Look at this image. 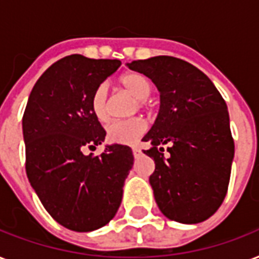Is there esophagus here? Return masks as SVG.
Listing matches in <instances>:
<instances>
[{
    "label": "esophagus",
    "instance_id": "obj_1",
    "mask_svg": "<svg viewBox=\"0 0 259 259\" xmlns=\"http://www.w3.org/2000/svg\"><path fill=\"white\" fill-rule=\"evenodd\" d=\"M132 150H133V156H134V157H140V156H141L142 152H141V149H140V148H133V149H132Z\"/></svg>",
    "mask_w": 259,
    "mask_h": 259
}]
</instances>
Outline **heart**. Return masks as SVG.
<instances>
[{
  "mask_svg": "<svg viewBox=\"0 0 259 259\" xmlns=\"http://www.w3.org/2000/svg\"><path fill=\"white\" fill-rule=\"evenodd\" d=\"M122 87L132 94L134 98H137L136 109H144L146 106V98H149L152 93V84L149 79L145 75L140 72H127L122 75L119 79ZM91 110L98 121L102 123L110 119V99H109V89L106 84L98 86L94 91L91 98ZM146 132L145 121L140 117L130 118L125 121H115L110 123L106 129L107 140L113 144L119 145H132L136 144L137 140Z\"/></svg>",
  "mask_w": 259,
  "mask_h": 259,
  "instance_id": "1",
  "label": "heart"
}]
</instances>
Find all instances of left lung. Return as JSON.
Listing matches in <instances>:
<instances>
[{
  "label": "left lung",
  "mask_w": 259,
  "mask_h": 259,
  "mask_svg": "<svg viewBox=\"0 0 259 259\" xmlns=\"http://www.w3.org/2000/svg\"><path fill=\"white\" fill-rule=\"evenodd\" d=\"M152 79L160 91V110L142 141L154 160L150 175L158 208L168 219L195 225L223 203L234 158L227 105L213 83L196 67L173 56H154L127 64ZM162 145H169L163 157Z\"/></svg>",
  "instance_id": "left-lung-1"
}]
</instances>
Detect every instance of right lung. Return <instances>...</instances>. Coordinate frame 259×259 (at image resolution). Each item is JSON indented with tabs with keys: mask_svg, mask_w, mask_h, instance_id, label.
Returning a JSON list of instances; mask_svg holds the SVG:
<instances>
[{
	"mask_svg": "<svg viewBox=\"0 0 259 259\" xmlns=\"http://www.w3.org/2000/svg\"><path fill=\"white\" fill-rule=\"evenodd\" d=\"M119 66L117 59H60L38 78L22 117L30 185L51 217L78 233L101 229L115 217L133 166L126 145L84 154L106 136L91 110L93 94Z\"/></svg>",
	"mask_w": 259,
	"mask_h": 259,
	"instance_id": "obj_1",
	"label": "right lung"
}]
</instances>
